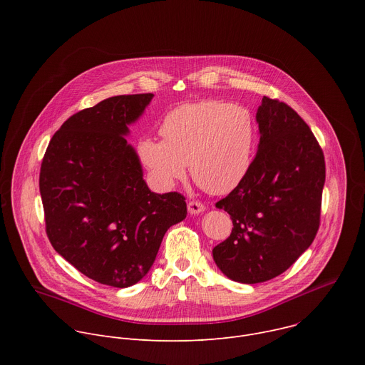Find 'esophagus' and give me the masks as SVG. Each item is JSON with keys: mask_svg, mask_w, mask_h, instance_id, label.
<instances>
[{"mask_svg": "<svg viewBox=\"0 0 365 365\" xmlns=\"http://www.w3.org/2000/svg\"><path fill=\"white\" fill-rule=\"evenodd\" d=\"M187 211L189 214H200L205 211V205L199 200H189L187 202Z\"/></svg>", "mask_w": 365, "mask_h": 365, "instance_id": "34e87169", "label": "esophagus"}]
</instances>
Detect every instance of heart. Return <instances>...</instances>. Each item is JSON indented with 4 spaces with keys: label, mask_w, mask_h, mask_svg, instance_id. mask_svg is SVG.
I'll use <instances>...</instances> for the list:
<instances>
[{
    "label": "heart",
    "mask_w": 365,
    "mask_h": 365,
    "mask_svg": "<svg viewBox=\"0 0 365 365\" xmlns=\"http://www.w3.org/2000/svg\"><path fill=\"white\" fill-rule=\"evenodd\" d=\"M160 134L163 140L143 138L138 154L163 187L185 179L187 165L195 182L215 195L231 192L250 172L257 130L245 108L218 101L186 103L166 114Z\"/></svg>",
    "instance_id": "b5f03b06"
}]
</instances>
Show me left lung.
I'll return each instance as SVG.
<instances>
[{
	"instance_id": "8db88e82",
	"label": "left lung",
	"mask_w": 365,
	"mask_h": 365,
	"mask_svg": "<svg viewBox=\"0 0 365 365\" xmlns=\"http://www.w3.org/2000/svg\"><path fill=\"white\" fill-rule=\"evenodd\" d=\"M255 118L259 143L250 172L215 203L234 227L212 250L220 270L247 284L280 276L314 242L325 183L324 151L293 108L264 96Z\"/></svg>"
}]
</instances>
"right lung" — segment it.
Returning <instances> with one entry per match:
<instances>
[{
  "label": "right lung",
  "mask_w": 365,
  "mask_h": 365,
  "mask_svg": "<svg viewBox=\"0 0 365 365\" xmlns=\"http://www.w3.org/2000/svg\"><path fill=\"white\" fill-rule=\"evenodd\" d=\"M151 98L118 95L73 114L40 168L50 244L86 277L120 289L147 274L166 231L187 214L183 195L148 189L124 137Z\"/></svg>",
  "instance_id": "obj_1"
}]
</instances>
